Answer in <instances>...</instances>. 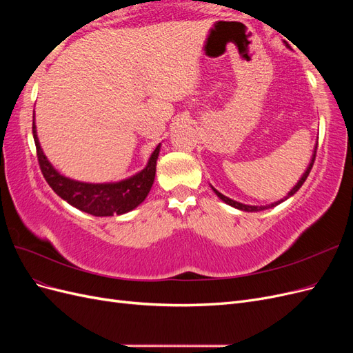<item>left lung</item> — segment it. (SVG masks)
Masks as SVG:
<instances>
[{"mask_svg":"<svg viewBox=\"0 0 353 353\" xmlns=\"http://www.w3.org/2000/svg\"><path fill=\"white\" fill-rule=\"evenodd\" d=\"M315 156H316V147H315V152H314V156H312V160H311V163H309V166H307V169H306V172L303 174V176L301 178V181H299V183L293 187V190L290 191V193H288L284 199H281V200H279V201H275V203H271V205H268V206H249V205H243V203H239V201H236V200H231V199H228V197H225L223 194H221L218 190H215L212 187V190L215 191L216 193V196L222 200V201H225L227 205H230V206H232V208H237V209H240V210H245V212H259V210H265V209H270V208H274V206H276V205H280L281 201H284V200H287L288 197H292L296 191L301 188L302 185H303V183L306 181V178H307V175H309V172H311V169H312V166H314V162H315Z\"/></svg>","mask_w":353,"mask_h":353,"instance_id":"left-lung-1","label":"left lung"}]
</instances>
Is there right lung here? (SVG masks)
<instances>
[{
    "label": "right lung",
    "instance_id": "1",
    "mask_svg": "<svg viewBox=\"0 0 353 353\" xmlns=\"http://www.w3.org/2000/svg\"><path fill=\"white\" fill-rule=\"evenodd\" d=\"M32 132H34L41 172L44 175L48 185L54 190V193L57 196H60L63 200H66L69 205L82 212H87L90 215L113 216L130 212L144 201L148 191H150L153 185L160 144L156 147V150L153 152L150 160H148L147 166L140 174L123 179L121 183L87 184L60 175L57 170L51 166V163L41 150L35 131V122L32 123Z\"/></svg>",
    "mask_w": 353,
    "mask_h": 353
}]
</instances>
